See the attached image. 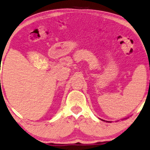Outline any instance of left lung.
Wrapping results in <instances>:
<instances>
[{
  "instance_id": "1",
  "label": "left lung",
  "mask_w": 150,
  "mask_h": 150,
  "mask_svg": "<svg viewBox=\"0 0 150 150\" xmlns=\"http://www.w3.org/2000/svg\"><path fill=\"white\" fill-rule=\"evenodd\" d=\"M127 118H128V117H125V118H124V119H122L121 120L127 119ZM99 119H100V118H99ZM103 120V121H104V122H110V121H105V120ZM118 121H119V120H118ZM115 122H117V121H115Z\"/></svg>"
}]
</instances>
